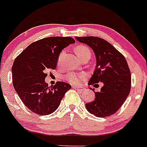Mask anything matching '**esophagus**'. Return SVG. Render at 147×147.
Masks as SVG:
<instances>
[{"mask_svg": "<svg viewBox=\"0 0 147 147\" xmlns=\"http://www.w3.org/2000/svg\"><path fill=\"white\" fill-rule=\"evenodd\" d=\"M73 88L74 89V90H77V91H79V92H82L83 91H84V89L83 88V87H76V86H74V87H73Z\"/></svg>", "mask_w": 147, "mask_h": 147, "instance_id": "esophagus-1", "label": "esophagus"}]
</instances>
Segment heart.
Returning a JSON list of instances; mask_svg holds the SVG:
<instances>
[{
  "instance_id": "heart-1",
  "label": "heart",
  "mask_w": 147,
  "mask_h": 147,
  "mask_svg": "<svg viewBox=\"0 0 147 147\" xmlns=\"http://www.w3.org/2000/svg\"><path fill=\"white\" fill-rule=\"evenodd\" d=\"M75 52H76V55H78V57H79L80 60L84 57H88L90 58L91 57L92 52L90 49L89 47L84 45H79L76 47L75 49ZM65 55V51H62L59 55L58 59H57V63L60 64L61 63L62 60H63V57ZM86 77L85 74L84 73H75V72H68L65 76V79L68 81V82L71 83L72 84H79L81 82L84 80Z\"/></svg>"
}]
</instances>
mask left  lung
<instances>
[{
    "label": "left lung",
    "mask_w": 147,
    "mask_h": 147,
    "mask_svg": "<svg viewBox=\"0 0 147 147\" xmlns=\"http://www.w3.org/2000/svg\"><path fill=\"white\" fill-rule=\"evenodd\" d=\"M76 39L91 47L96 57V66L89 85L103 84L100 92H95L93 101L86 103V109L98 117L113 115L130 93L131 75L127 61L115 47L103 38L86 36L76 37Z\"/></svg>",
    "instance_id": "8db88e82"
}]
</instances>
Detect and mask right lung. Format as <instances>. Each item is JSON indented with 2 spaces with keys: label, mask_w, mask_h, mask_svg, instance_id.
Here are the masks:
<instances>
[{
  "label": "right lung",
  "mask_w": 147,
  "mask_h": 147,
  "mask_svg": "<svg viewBox=\"0 0 147 147\" xmlns=\"http://www.w3.org/2000/svg\"><path fill=\"white\" fill-rule=\"evenodd\" d=\"M75 43L71 37H48L30 44L15 58L12 65L13 85L30 111L48 115L57 109L69 84L57 82L53 87L45 82L49 69H55L60 52Z\"/></svg>",
  "instance_id": "obj_1"
}]
</instances>
